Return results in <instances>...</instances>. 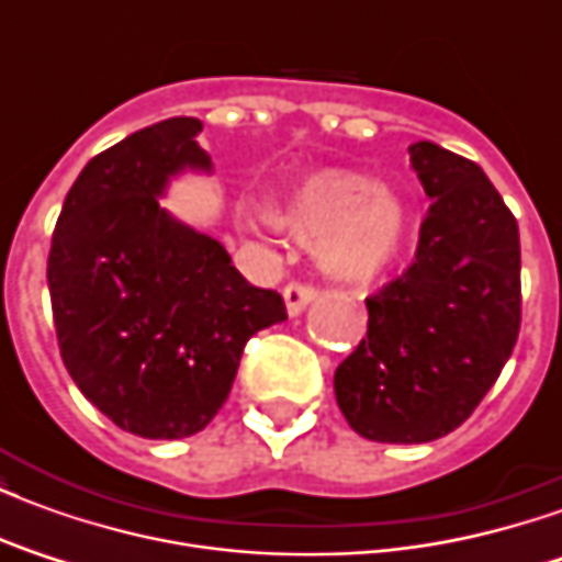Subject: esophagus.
Here are the masks:
<instances>
[{
    "instance_id": "obj_1",
    "label": "esophagus",
    "mask_w": 562,
    "mask_h": 562,
    "mask_svg": "<svg viewBox=\"0 0 562 562\" xmlns=\"http://www.w3.org/2000/svg\"><path fill=\"white\" fill-rule=\"evenodd\" d=\"M285 310H289V316H301L304 313L306 304H313V297H316V289L313 285H304V282H289L285 285Z\"/></svg>"
}]
</instances>
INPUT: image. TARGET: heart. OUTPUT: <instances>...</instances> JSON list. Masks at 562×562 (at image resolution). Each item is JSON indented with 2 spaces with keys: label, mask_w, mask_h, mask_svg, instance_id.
Wrapping results in <instances>:
<instances>
[{
  "label": "heart",
  "mask_w": 562,
  "mask_h": 562,
  "mask_svg": "<svg viewBox=\"0 0 562 562\" xmlns=\"http://www.w3.org/2000/svg\"><path fill=\"white\" fill-rule=\"evenodd\" d=\"M273 225L304 246H322L334 280L370 282L394 265L403 246L401 204L358 173L325 171L294 189Z\"/></svg>",
  "instance_id": "obj_1"
}]
</instances>
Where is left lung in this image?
Wrapping results in <instances>:
<instances>
[{
	"label": "left lung",
	"instance_id": "left-lung-1",
	"mask_svg": "<svg viewBox=\"0 0 562 562\" xmlns=\"http://www.w3.org/2000/svg\"><path fill=\"white\" fill-rule=\"evenodd\" d=\"M430 198L409 268L367 297V337L334 373L355 434L430 442L467 422L520 330L518 222L487 173L434 140L409 147Z\"/></svg>",
	"mask_w": 562,
	"mask_h": 562
}]
</instances>
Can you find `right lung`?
<instances>
[{
	"mask_svg": "<svg viewBox=\"0 0 562 562\" xmlns=\"http://www.w3.org/2000/svg\"><path fill=\"white\" fill-rule=\"evenodd\" d=\"M201 120L171 116L87 161L56 220L47 285L56 340L83 397L144 439L204 430L246 340L285 318L220 240L159 207L183 168L210 171Z\"/></svg>",
	"mask_w": 562,
	"mask_h": 562,
	"instance_id": "add662e5",
	"label": "right lung"
}]
</instances>
